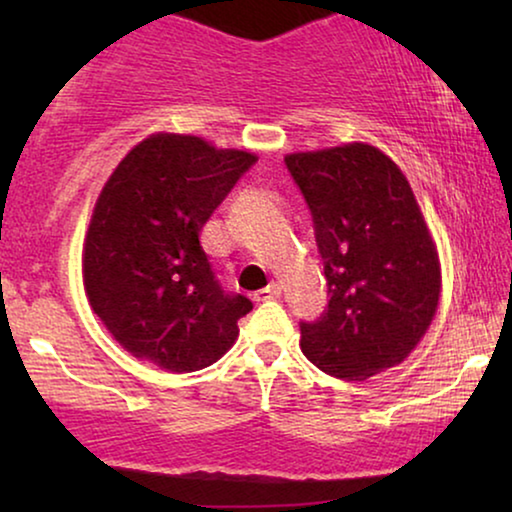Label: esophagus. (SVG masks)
I'll return each mask as SVG.
<instances>
[{
  "mask_svg": "<svg viewBox=\"0 0 512 512\" xmlns=\"http://www.w3.org/2000/svg\"><path fill=\"white\" fill-rule=\"evenodd\" d=\"M279 296H282V286L272 282V284L265 286V289L256 291V293H254V300H256V303H265V300H275V298H279Z\"/></svg>",
  "mask_w": 512,
  "mask_h": 512,
  "instance_id": "1",
  "label": "esophagus"
}]
</instances>
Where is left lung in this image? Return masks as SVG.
<instances>
[{
  "instance_id": "1",
  "label": "left lung",
  "mask_w": 512,
  "mask_h": 512,
  "mask_svg": "<svg viewBox=\"0 0 512 512\" xmlns=\"http://www.w3.org/2000/svg\"><path fill=\"white\" fill-rule=\"evenodd\" d=\"M286 170L310 207L328 305L300 321L314 366L361 382L396 366L429 328L440 265L424 216L398 165L368 144L291 153Z\"/></svg>"
}]
</instances>
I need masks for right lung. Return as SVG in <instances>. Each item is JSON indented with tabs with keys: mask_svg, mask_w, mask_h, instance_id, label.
<instances>
[{
	"mask_svg": "<svg viewBox=\"0 0 512 512\" xmlns=\"http://www.w3.org/2000/svg\"><path fill=\"white\" fill-rule=\"evenodd\" d=\"M191 135H151L104 184L83 247L97 317L135 354L174 373L212 366L237 338L251 300L226 291L200 230L256 165Z\"/></svg>",
	"mask_w": 512,
	"mask_h": 512,
	"instance_id": "right-lung-1",
	"label": "right lung"
}]
</instances>
